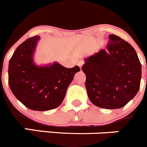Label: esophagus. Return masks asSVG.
I'll use <instances>...</instances> for the list:
<instances>
[{
    "instance_id": "1",
    "label": "esophagus",
    "mask_w": 147,
    "mask_h": 147,
    "mask_svg": "<svg viewBox=\"0 0 147 147\" xmlns=\"http://www.w3.org/2000/svg\"><path fill=\"white\" fill-rule=\"evenodd\" d=\"M83 64H84V61H82V60H81V61H79L78 62V65L79 66V67H80V69H81V67H82V66H83Z\"/></svg>"
}]
</instances>
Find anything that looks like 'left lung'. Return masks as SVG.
<instances>
[{
	"label": "left lung",
	"instance_id": "obj_1",
	"mask_svg": "<svg viewBox=\"0 0 147 147\" xmlns=\"http://www.w3.org/2000/svg\"><path fill=\"white\" fill-rule=\"evenodd\" d=\"M107 50L85 59L82 70L90 101L105 109H119L138 93L142 65L135 49L127 41L109 35Z\"/></svg>",
	"mask_w": 147,
	"mask_h": 147
}]
</instances>
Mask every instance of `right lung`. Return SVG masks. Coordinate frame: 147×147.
<instances>
[{"label": "right lung", "instance_id": "obj_1", "mask_svg": "<svg viewBox=\"0 0 147 147\" xmlns=\"http://www.w3.org/2000/svg\"><path fill=\"white\" fill-rule=\"evenodd\" d=\"M39 35L30 38L16 48L9 64V84L13 95L29 109L46 111L58 107L78 66L67 68L59 63L38 67L32 56Z\"/></svg>", "mask_w": 147, "mask_h": 147}]
</instances>
